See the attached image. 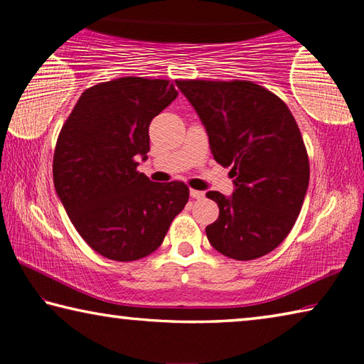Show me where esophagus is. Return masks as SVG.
Segmentation results:
<instances>
[{
	"label": "esophagus",
	"mask_w": 364,
	"mask_h": 364,
	"mask_svg": "<svg viewBox=\"0 0 364 364\" xmlns=\"http://www.w3.org/2000/svg\"><path fill=\"white\" fill-rule=\"evenodd\" d=\"M189 194L193 199H204V196H205L204 191H197V189H191Z\"/></svg>",
	"instance_id": "34e87169"
}]
</instances>
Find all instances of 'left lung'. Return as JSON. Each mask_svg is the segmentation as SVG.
Instances as JSON below:
<instances>
[{
  "label": "left lung",
  "mask_w": 364,
  "mask_h": 364,
  "mask_svg": "<svg viewBox=\"0 0 364 364\" xmlns=\"http://www.w3.org/2000/svg\"><path fill=\"white\" fill-rule=\"evenodd\" d=\"M204 123L213 159L231 167L234 193L208 191L220 215L205 228L215 250L255 260L284 241L304 204L310 164L291 110L247 80H176Z\"/></svg>",
  "instance_id": "1"
}]
</instances>
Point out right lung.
I'll return each mask as SVG.
<instances>
[{"label": "right lung", "instance_id": "1", "mask_svg": "<svg viewBox=\"0 0 364 364\" xmlns=\"http://www.w3.org/2000/svg\"><path fill=\"white\" fill-rule=\"evenodd\" d=\"M170 80L125 77L85 90L59 133L54 188L85 242L115 262L160 247L189 199L181 181L154 183L139 173L152 119L175 101Z\"/></svg>", "mask_w": 364, "mask_h": 364}]
</instances>
